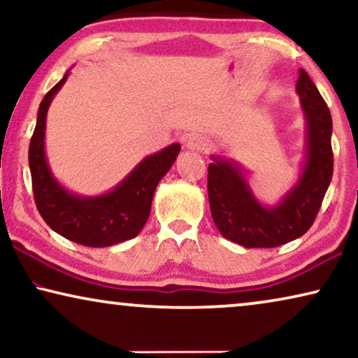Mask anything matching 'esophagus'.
Returning <instances> with one entry per match:
<instances>
[{"mask_svg":"<svg viewBox=\"0 0 358 358\" xmlns=\"http://www.w3.org/2000/svg\"><path fill=\"white\" fill-rule=\"evenodd\" d=\"M187 148L194 150V151H208L210 141L207 136H203V135H192L187 140Z\"/></svg>","mask_w":358,"mask_h":358,"instance_id":"esophagus-1","label":"esophagus"}]
</instances>
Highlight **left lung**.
<instances>
[{"label": "left lung", "mask_w": 358, "mask_h": 358, "mask_svg": "<svg viewBox=\"0 0 358 358\" xmlns=\"http://www.w3.org/2000/svg\"><path fill=\"white\" fill-rule=\"evenodd\" d=\"M296 92L306 119V159L298 182L275 207L254 197L241 168L213 156L208 164L210 212L218 231L244 248H275L305 234L320 212L334 168L327 104L305 70L298 71Z\"/></svg>", "instance_id": "8db88e82"}]
</instances>
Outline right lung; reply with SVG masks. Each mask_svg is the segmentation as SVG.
Wrapping results in <instances>:
<instances>
[{"instance_id": "right-lung-1", "label": "right lung", "mask_w": 358, "mask_h": 358, "mask_svg": "<svg viewBox=\"0 0 358 358\" xmlns=\"http://www.w3.org/2000/svg\"><path fill=\"white\" fill-rule=\"evenodd\" d=\"M66 75L47 92L41 102L37 124L29 145V168L38 213L53 231L73 243L106 248L135 238L150 217L156 185L171 169L180 145L174 143L146 156L122 182L104 195L81 197L57 182L45 158V120L53 96L60 91Z\"/></svg>"}]
</instances>
